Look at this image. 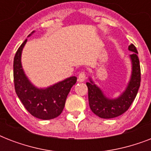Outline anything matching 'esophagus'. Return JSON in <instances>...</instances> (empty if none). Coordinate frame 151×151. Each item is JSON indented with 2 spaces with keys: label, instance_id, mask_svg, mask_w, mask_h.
<instances>
[{
  "label": "esophagus",
  "instance_id": "34e87169",
  "mask_svg": "<svg viewBox=\"0 0 151 151\" xmlns=\"http://www.w3.org/2000/svg\"><path fill=\"white\" fill-rule=\"evenodd\" d=\"M85 78H86V77H85V72H81V73H79V75H78V81L79 82H83V81H85Z\"/></svg>",
  "mask_w": 151,
  "mask_h": 151
}]
</instances>
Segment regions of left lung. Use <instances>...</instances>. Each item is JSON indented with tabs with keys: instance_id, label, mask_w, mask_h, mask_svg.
Masks as SVG:
<instances>
[{
	"instance_id": "left-lung-1",
	"label": "left lung",
	"mask_w": 151,
	"mask_h": 151,
	"mask_svg": "<svg viewBox=\"0 0 151 151\" xmlns=\"http://www.w3.org/2000/svg\"><path fill=\"white\" fill-rule=\"evenodd\" d=\"M129 50L133 53L129 55L132 63V73L127 87L119 96L109 98L100 88L89 77V82L86 83L88 89V102L91 110L101 118H114L124 114L136 98L140 86V66L138 52L134 45L129 46Z\"/></svg>"
}]
</instances>
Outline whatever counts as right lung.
<instances>
[{
	"label": "right lung",
	"mask_w": 151,
	"mask_h": 151,
	"mask_svg": "<svg viewBox=\"0 0 151 151\" xmlns=\"http://www.w3.org/2000/svg\"><path fill=\"white\" fill-rule=\"evenodd\" d=\"M27 41L26 39L20 45L14 58L13 74L15 92L27 111L34 117L42 120L53 119L60 115L63 110L66 97L77 82V78L72 76L47 88L36 87L26 75L21 63L22 49Z\"/></svg>",
	"instance_id": "right-lung-1"
}]
</instances>
